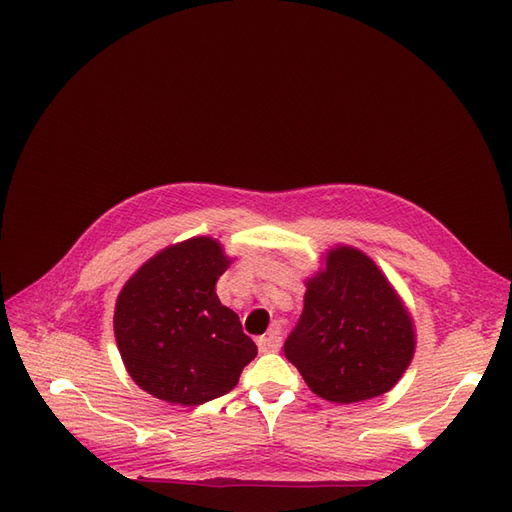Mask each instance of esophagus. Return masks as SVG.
Returning a JSON list of instances; mask_svg holds the SVG:
<instances>
[{
    "label": "esophagus",
    "mask_w": 512,
    "mask_h": 512,
    "mask_svg": "<svg viewBox=\"0 0 512 512\" xmlns=\"http://www.w3.org/2000/svg\"><path fill=\"white\" fill-rule=\"evenodd\" d=\"M282 346V331L280 327H271V331L258 339V350L260 352H277Z\"/></svg>",
    "instance_id": "34e87169"
}]
</instances>
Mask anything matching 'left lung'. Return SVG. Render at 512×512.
Listing matches in <instances>:
<instances>
[{"label":"left lung","mask_w":512,"mask_h":512,"mask_svg":"<svg viewBox=\"0 0 512 512\" xmlns=\"http://www.w3.org/2000/svg\"><path fill=\"white\" fill-rule=\"evenodd\" d=\"M305 288L284 354L312 393L354 404L391 391L412 363L416 333L382 269L356 247L335 245Z\"/></svg>","instance_id":"left-lung-1"}]
</instances>
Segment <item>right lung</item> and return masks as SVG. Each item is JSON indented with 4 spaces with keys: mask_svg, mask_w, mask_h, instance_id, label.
I'll use <instances>...</instances> for the list:
<instances>
[{
    "mask_svg": "<svg viewBox=\"0 0 512 512\" xmlns=\"http://www.w3.org/2000/svg\"><path fill=\"white\" fill-rule=\"evenodd\" d=\"M232 258L220 241L192 237L164 247L123 284L115 339L130 378L168 404L200 406L239 382L258 354L215 282Z\"/></svg>",
    "mask_w": 512,
    "mask_h": 512,
    "instance_id": "1",
    "label": "right lung"
}]
</instances>
